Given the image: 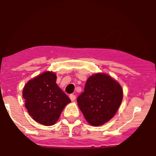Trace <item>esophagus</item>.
<instances>
[{
	"instance_id": "obj_1",
	"label": "esophagus",
	"mask_w": 156,
	"mask_h": 156,
	"mask_svg": "<svg viewBox=\"0 0 156 156\" xmlns=\"http://www.w3.org/2000/svg\"><path fill=\"white\" fill-rule=\"evenodd\" d=\"M69 98H70V100L72 101H74L76 98V96L74 94H70L69 95Z\"/></svg>"
}]
</instances>
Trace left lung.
I'll use <instances>...</instances> for the list:
<instances>
[{"label":"left lung","mask_w":156,"mask_h":156,"mask_svg":"<svg viewBox=\"0 0 156 156\" xmlns=\"http://www.w3.org/2000/svg\"><path fill=\"white\" fill-rule=\"evenodd\" d=\"M122 96V89L116 81L107 74L98 73L88 79L84 91L76 101L86 120L93 126H100L113 117Z\"/></svg>","instance_id":"left-lung-1"}]
</instances>
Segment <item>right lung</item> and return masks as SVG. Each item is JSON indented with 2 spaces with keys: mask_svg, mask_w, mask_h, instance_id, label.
<instances>
[{
  "mask_svg": "<svg viewBox=\"0 0 156 156\" xmlns=\"http://www.w3.org/2000/svg\"><path fill=\"white\" fill-rule=\"evenodd\" d=\"M51 72L42 73L26 83L23 89L25 107L32 118L41 125L51 126L59 119L70 99L56 83Z\"/></svg>",
  "mask_w": 156,
  "mask_h": 156,
  "instance_id": "1",
  "label": "right lung"
}]
</instances>
